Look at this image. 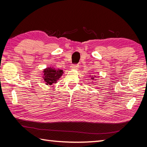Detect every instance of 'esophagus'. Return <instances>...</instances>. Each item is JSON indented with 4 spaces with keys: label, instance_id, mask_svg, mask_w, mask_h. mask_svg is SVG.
Returning <instances> with one entry per match:
<instances>
[{
    "label": "esophagus",
    "instance_id": "1",
    "mask_svg": "<svg viewBox=\"0 0 147 147\" xmlns=\"http://www.w3.org/2000/svg\"><path fill=\"white\" fill-rule=\"evenodd\" d=\"M71 68L72 69H78L79 68V65L78 64H73L71 66Z\"/></svg>",
    "mask_w": 147,
    "mask_h": 147
}]
</instances>
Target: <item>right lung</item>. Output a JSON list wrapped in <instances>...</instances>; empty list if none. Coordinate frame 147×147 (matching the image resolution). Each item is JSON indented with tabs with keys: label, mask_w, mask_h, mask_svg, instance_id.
<instances>
[{
	"label": "right lung",
	"mask_w": 147,
	"mask_h": 147,
	"mask_svg": "<svg viewBox=\"0 0 147 147\" xmlns=\"http://www.w3.org/2000/svg\"><path fill=\"white\" fill-rule=\"evenodd\" d=\"M63 71L60 69H56L53 67L47 68L43 71L44 72V77L43 80L45 82L47 85H51L53 83L57 82V81L59 79L62 74Z\"/></svg>",
	"instance_id": "right-lung-1"
}]
</instances>
